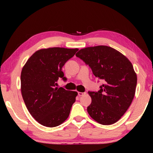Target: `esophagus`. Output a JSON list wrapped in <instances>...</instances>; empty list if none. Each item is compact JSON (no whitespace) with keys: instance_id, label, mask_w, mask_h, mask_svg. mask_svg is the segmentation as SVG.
<instances>
[{"instance_id":"esophagus-1","label":"esophagus","mask_w":153,"mask_h":153,"mask_svg":"<svg viewBox=\"0 0 153 153\" xmlns=\"http://www.w3.org/2000/svg\"><path fill=\"white\" fill-rule=\"evenodd\" d=\"M85 94H86V93H81V92H79L78 95L79 96V97H81V96L84 95H85Z\"/></svg>"}]
</instances>
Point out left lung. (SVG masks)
Here are the masks:
<instances>
[{
    "label": "left lung",
    "instance_id": "1",
    "mask_svg": "<svg viewBox=\"0 0 153 153\" xmlns=\"http://www.w3.org/2000/svg\"><path fill=\"white\" fill-rule=\"evenodd\" d=\"M104 83L100 91H88L92 102L88 114L100 124L111 125L120 120L132 102L137 77L131 62L107 46L86 47L76 54Z\"/></svg>",
    "mask_w": 153,
    "mask_h": 153
}]
</instances>
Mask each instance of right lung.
<instances>
[{
	"instance_id": "right-lung-1",
	"label": "right lung",
	"mask_w": 153,
	"mask_h": 153,
	"mask_svg": "<svg viewBox=\"0 0 153 153\" xmlns=\"http://www.w3.org/2000/svg\"><path fill=\"white\" fill-rule=\"evenodd\" d=\"M78 49L53 47L35 52L21 74V91L28 111L48 127L62 124L70 115L77 92L57 88L58 79L66 81L62 68Z\"/></svg>"
}]
</instances>
